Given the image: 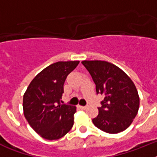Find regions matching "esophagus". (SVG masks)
I'll return each mask as SVG.
<instances>
[{"mask_svg": "<svg viewBox=\"0 0 157 157\" xmlns=\"http://www.w3.org/2000/svg\"><path fill=\"white\" fill-rule=\"evenodd\" d=\"M79 107H80V108H81V109H83V110H85L86 108V106H79Z\"/></svg>", "mask_w": 157, "mask_h": 157, "instance_id": "1", "label": "esophagus"}]
</instances>
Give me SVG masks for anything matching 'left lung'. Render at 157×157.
I'll return each instance as SVG.
<instances>
[{"label":"left lung","instance_id":"obj_1","mask_svg":"<svg viewBox=\"0 0 157 157\" xmlns=\"http://www.w3.org/2000/svg\"><path fill=\"white\" fill-rule=\"evenodd\" d=\"M92 76L97 94L104 95L94 124L108 134L124 131L139 108V97L132 80L114 64L101 60L81 62Z\"/></svg>","mask_w":157,"mask_h":157}]
</instances>
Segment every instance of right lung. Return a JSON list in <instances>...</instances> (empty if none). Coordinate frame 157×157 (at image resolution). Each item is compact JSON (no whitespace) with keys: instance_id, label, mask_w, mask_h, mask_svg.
I'll return each mask as SVG.
<instances>
[{"instance_id":"1","label":"right lung","mask_w":157,"mask_h":157,"mask_svg":"<svg viewBox=\"0 0 157 157\" xmlns=\"http://www.w3.org/2000/svg\"><path fill=\"white\" fill-rule=\"evenodd\" d=\"M79 63L57 62L48 66L31 81L23 95L24 117L44 139H61L73 125L76 107L60 102L67 76Z\"/></svg>"}]
</instances>
